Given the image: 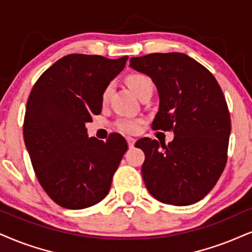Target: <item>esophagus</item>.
<instances>
[{
  "label": "esophagus",
  "instance_id": "obj_1",
  "mask_svg": "<svg viewBox=\"0 0 252 252\" xmlns=\"http://www.w3.org/2000/svg\"><path fill=\"white\" fill-rule=\"evenodd\" d=\"M126 140H127V144H128L129 147H133V146H134L135 139H133V138H131V136H128V138H126Z\"/></svg>",
  "mask_w": 252,
  "mask_h": 252
}]
</instances>
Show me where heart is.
Wrapping results in <instances>:
<instances>
[{
  "label": "heart",
  "instance_id": "obj_1",
  "mask_svg": "<svg viewBox=\"0 0 252 252\" xmlns=\"http://www.w3.org/2000/svg\"><path fill=\"white\" fill-rule=\"evenodd\" d=\"M127 85L129 86V89L135 93L138 97H141L142 94L148 91L153 92V82L147 74L145 73H132L129 76H127L126 78ZM112 92V85H108L106 89L102 92V101L106 102L110 98ZM117 127L120 131L125 133H136L140 128V121L134 120V119H121L117 123Z\"/></svg>",
  "mask_w": 252,
  "mask_h": 252
}]
</instances>
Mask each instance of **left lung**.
<instances>
[{
    "label": "left lung",
    "mask_w": 252,
    "mask_h": 252,
    "mask_svg": "<svg viewBox=\"0 0 252 252\" xmlns=\"http://www.w3.org/2000/svg\"><path fill=\"white\" fill-rule=\"evenodd\" d=\"M129 66L147 74L159 93L152 128L174 132L168 145L144 138L142 179L153 197L189 206L214 188L226 163L230 114L219 83L209 70L180 54L133 57Z\"/></svg>",
    "instance_id": "left-lung-1"
}]
</instances>
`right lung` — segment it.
<instances>
[{
    "label": "right lung",
    "instance_id": "obj_1",
    "mask_svg": "<svg viewBox=\"0 0 252 252\" xmlns=\"http://www.w3.org/2000/svg\"><path fill=\"white\" fill-rule=\"evenodd\" d=\"M128 57L73 54L39 77L27 102L23 136L37 179L56 203L84 209L106 197L128 148L119 134L89 138L86 123L102 106V92Z\"/></svg>",
    "mask_w": 252,
    "mask_h": 252
}]
</instances>
